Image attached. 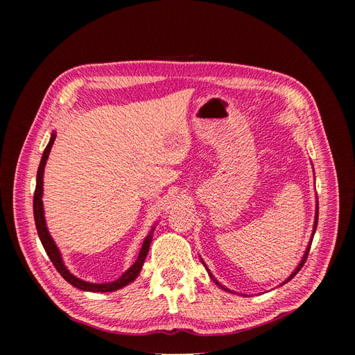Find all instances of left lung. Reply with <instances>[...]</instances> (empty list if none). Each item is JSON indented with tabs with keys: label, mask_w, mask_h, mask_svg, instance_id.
<instances>
[{
	"label": "left lung",
	"mask_w": 355,
	"mask_h": 355,
	"mask_svg": "<svg viewBox=\"0 0 355 355\" xmlns=\"http://www.w3.org/2000/svg\"><path fill=\"white\" fill-rule=\"evenodd\" d=\"M317 222H318V198H317V207H315V220H314V230H313V235H311V240H309V243H308V247H306V250H305V254H304V257H302V261H300V263L297 265V268H296V270L292 272V274H290V277L287 278V280L284 282V283H287V282H290V280H292V278L300 271V268H302L304 266V263L306 262V257H308V253H309V249H311V243H313V239H314V234H315V230H317ZM202 262V261H201ZM202 265L204 266H206V263H204L202 262ZM206 270H207V266H206ZM207 272H209V275H210V278H211V280L214 282V284H218L220 288H223V290H227V292H231V290L230 288H227V287H225V286H222L218 280H216V278H214L211 274H210V271L207 270ZM283 283V284H284Z\"/></svg>",
	"instance_id": "left-lung-1"
}]
</instances>
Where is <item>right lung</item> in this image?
<instances>
[{
	"label": "right lung",
	"mask_w": 355,
	"mask_h": 355,
	"mask_svg": "<svg viewBox=\"0 0 355 355\" xmlns=\"http://www.w3.org/2000/svg\"><path fill=\"white\" fill-rule=\"evenodd\" d=\"M55 139H56V135L53 133L51 137H50L49 145L46 146L44 153H42V157H41V161H40V167H38V171H37V187H35V194H34V219H35V227H37L38 237L41 240L42 247H44L47 256L50 257V261L53 262V265H55V268L59 271V274L63 278H65V280L69 284H72L73 287H77L80 290H85V292H115V290L121 288V287L127 286L128 283L135 282L136 277L139 275V272H141L142 265L145 262V257H146V254L149 252V245H151V241H153V231H154V228H153L151 232L146 235V239L144 240L142 249H141V252H139V256H137V261L130 268H128V270L120 278H118V280L111 282V283H101V284H98V283L83 282V280H80V278L72 275L67 270L65 263H63L58 245L55 244V241H53L51 235H50V232L47 230L46 219H44V207H42V176H44L46 161L49 158V154H50V149H51L53 144H55Z\"/></svg>",
	"instance_id": "obj_1"
}]
</instances>
